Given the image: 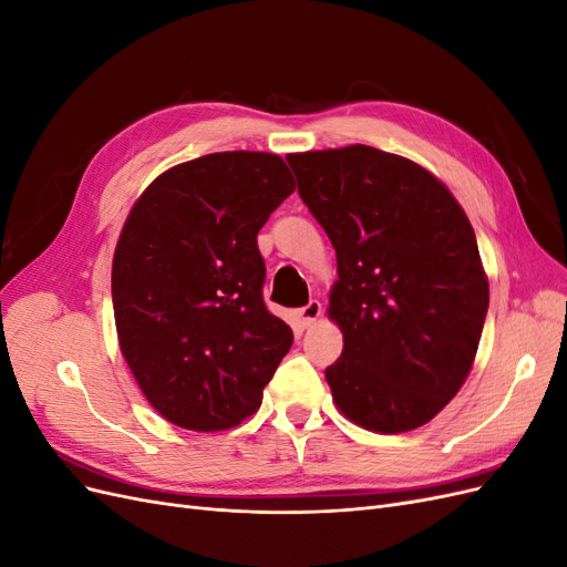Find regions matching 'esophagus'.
Returning a JSON list of instances; mask_svg holds the SVG:
<instances>
[{
    "mask_svg": "<svg viewBox=\"0 0 567 567\" xmlns=\"http://www.w3.org/2000/svg\"><path fill=\"white\" fill-rule=\"evenodd\" d=\"M319 317H321V302L319 300H310V302H307L305 307H300V310H298V321L305 326V329H307V326L317 323Z\"/></svg>",
    "mask_w": 567,
    "mask_h": 567,
    "instance_id": "esophagus-1",
    "label": "esophagus"
}]
</instances>
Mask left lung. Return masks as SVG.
I'll return each instance as SVG.
<instances>
[{"label":"left lung","instance_id":"obj_1","mask_svg":"<svg viewBox=\"0 0 567 567\" xmlns=\"http://www.w3.org/2000/svg\"><path fill=\"white\" fill-rule=\"evenodd\" d=\"M286 161L336 248L333 402L371 433L416 431L456 398L483 336L489 281L471 221L431 169L398 153L352 144Z\"/></svg>","mask_w":567,"mask_h":567}]
</instances>
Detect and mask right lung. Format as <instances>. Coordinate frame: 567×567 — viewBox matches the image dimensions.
Masks as SVG:
<instances>
[{"instance_id": "right-lung-1", "label": "right lung", "mask_w": 567, "mask_h": 567, "mask_svg": "<svg viewBox=\"0 0 567 567\" xmlns=\"http://www.w3.org/2000/svg\"><path fill=\"white\" fill-rule=\"evenodd\" d=\"M293 188L277 153L221 151L165 169L134 200L113 255L115 331L165 421L215 433L260 409L293 331L262 302L257 231Z\"/></svg>"}]
</instances>
